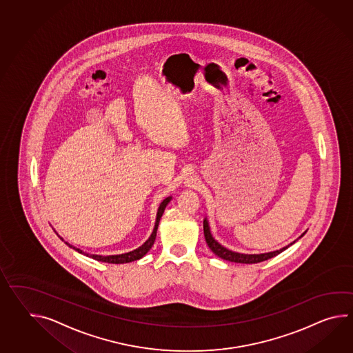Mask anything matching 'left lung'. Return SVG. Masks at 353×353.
<instances>
[{
	"instance_id": "1",
	"label": "left lung",
	"mask_w": 353,
	"mask_h": 353,
	"mask_svg": "<svg viewBox=\"0 0 353 353\" xmlns=\"http://www.w3.org/2000/svg\"><path fill=\"white\" fill-rule=\"evenodd\" d=\"M204 235L205 241L209 245V248L212 250L216 256H219L220 259H225V261H230V262H236V263H259V262H263L266 259H272L274 256L280 254L282 251H285L288 247H283L280 251L270 252V253H262V254H242V253H235V252L229 251L227 248H224L223 245H220L210 234V229H209V224L206 219L204 220ZM304 235V234H303ZM301 235V236H303Z\"/></svg>"
}]
</instances>
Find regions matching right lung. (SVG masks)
<instances>
[{"label": "right lung", "mask_w": 353, "mask_h": 353, "mask_svg": "<svg viewBox=\"0 0 353 353\" xmlns=\"http://www.w3.org/2000/svg\"><path fill=\"white\" fill-rule=\"evenodd\" d=\"M170 201H171V197H167V199H165V200L162 201V204L159 205V208H158L157 219H156V225H154V229H153V233L149 236L148 241L143 244V245H141L139 248L129 252V253L118 254V256H106V257L97 256V254H86V256L91 257V259H96V261H101V262H106V263H115V265H118V263H128V262H132V261H137V259H141V257L152 248V245H153L154 241H156L159 220L162 218V215H163V212H165V206H167V204H168ZM68 245H70V244H68ZM70 247H72V245H70ZM74 250H76V248H74ZM76 251L82 253V251H79V250H76Z\"/></svg>", "instance_id": "right-lung-1"}]
</instances>
